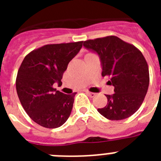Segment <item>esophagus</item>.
<instances>
[{"label":"esophagus","instance_id":"esophagus-1","mask_svg":"<svg viewBox=\"0 0 161 161\" xmlns=\"http://www.w3.org/2000/svg\"><path fill=\"white\" fill-rule=\"evenodd\" d=\"M87 94L89 95V97H94L95 96H96V93H92V92H89V91H87Z\"/></svg>","mask_w":161,"mask_h":161}]
</instances>
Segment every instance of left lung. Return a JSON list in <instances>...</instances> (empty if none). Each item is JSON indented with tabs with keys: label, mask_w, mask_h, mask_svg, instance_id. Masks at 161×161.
Listing matches in <instances>:
<instances>
[{
	"label": "left lung",
	"mask_w": 161,
	"mask_h": 161,
	"mask_svg": "<svg viewBox=\"0 0 161 161\" xmlns=\"http://www.w3.org/2000/svg\"><path fill=\"white\" fill-rule=\"evenodd\" d=\"M84 46L100 55L102 76H108L114 87L113 95H106L107 105L97 111L109 120H122L137 111L147 94L149 70L142 52L117 36L89 39Z\"/></svg>",
	"instance_id": "1"
}]
</instances>
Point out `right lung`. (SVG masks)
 Segmentation results:
<instances>
[{"label":"right lung","mask_w":161,"mask_h":161,"mask_svg":"<svg viewBox=\"0 0 161 161\" xmlns=\"http://www.w3.org/2000/svg\"><path fill=\"white\" fill-rule=\"evenodd\" d=\"M83 41L47 44L25 55L18 69L16 89L20 102L31 119L46 128L62 126L70 116L76 93L64 94L53 87Z\"/></svg>","instance_id":"add662e5"}]
</instances>
